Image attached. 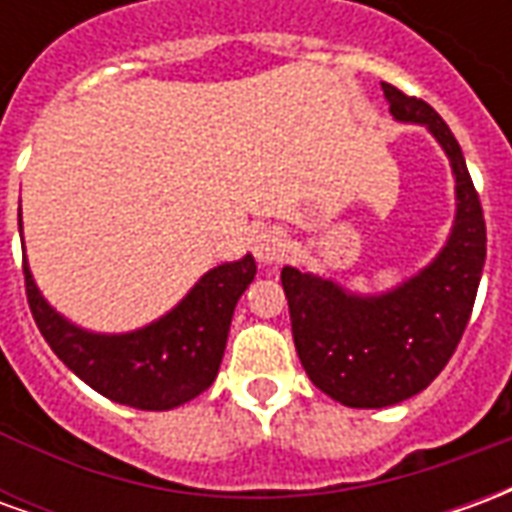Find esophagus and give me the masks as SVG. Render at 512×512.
I'll return each mask as SVG.
<instances>
[{
  "label": "esophagus",
  "instance_id": "34e87169",
  "mask_svg": "<svg viewBox=\"0 0 512 512\" xmlns=\"http://www.w3.org/2000/svg\"><path fill=\"white\" fill-rule=\"evenodd\" d=\"M288 252V238L279 227H266L255 235V257L260 263H277Z\"/></svg>",
  "mask_w": 512,
  "mask_h": 512
}]
</instances>
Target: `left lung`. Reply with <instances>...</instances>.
Wrapping results in <instances>:
<instances>
[{
	"label": "left lung",
	"instance_id": "8db88e82",
	"mask_svg": "<svg viewBox=\"0 0 512 512\" xmlns=\"http://www.w3.org/2000/svg\"><path fill=\"white\" fill-rule=\"evenodd\" d=\"M389 112L439 139L455 175V224L439 257L395 290L356 296L332 279L282 268L293 343L310 381L351 408H384L422 392L461 343L485 263V219L461 145L422 98L381 82Z\"/></svg>",
	"mask_w": 512,
	"mask_h": 512
}]
</instances>
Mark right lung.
Here are the masks:
<instances>
[{"mask_svg":"<svg viewBox=\"0 0 512 512\" xmlns=\"http://www.w3.org/2000/svg\"><path fill=\"white\" fill-rule=\"evenodd\" d=\"M255 257L211 268L164 318L128 334L84 332L40 296L24 260V288L32 318L51 351L84 384L115 403L169 411L213 384L241 293L255 279Z\"/></svg>","mask_w":512,"mask_h":512,"instance_id":"1","label":"right lung"}]
</instances>
